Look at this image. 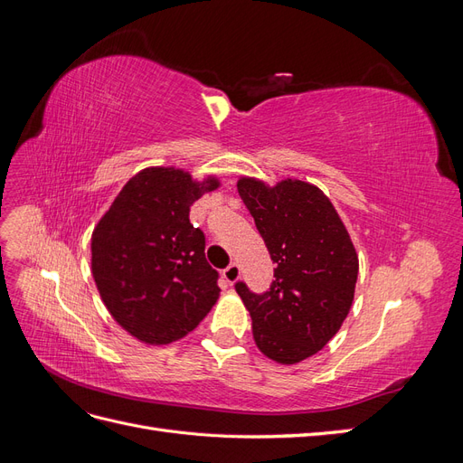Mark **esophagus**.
<instances>
[{
    "label": "esophagus",
    "instance_id": "1",
    "mask_svg": "<svg viewBox=\"0 0 463 463\" xmlns=\"http://www.w3.org/2000/svg\"><path fill=\"white\" fill-rule=\"evenodd\" d=\"M240 274H241V270H240V264H235V262H232L226 270L222 272V276H223V279H226V282L232 286V284H235L237 279H240Z\"/></svg>",
    "mask_w": 463,
    "mask_h": 463
}]
</instances>
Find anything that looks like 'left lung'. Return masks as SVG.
<instances>
[{
  "label": "left lung",
  "instance_id": "left-lung-1",
  "mask_svg": "<svg viewBox=\"0 0 463 463\" xmlns=\"http://www.w3.org/2000/svg\"><path fill=\"white\" fill-rule=\"evenodd\" d=\"M237 191L274 260L264 293L235 289L253 318L260 352L282 365L315 355L340 330L354 303L355 247L328 197L299 179L266 187L241 177Z\"/></svg>",
  "mask_w": 463,
  "mask_h": 463
}]
</instances>
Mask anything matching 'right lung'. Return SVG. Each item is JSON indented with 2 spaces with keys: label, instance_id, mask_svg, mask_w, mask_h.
Segmentation results:
<instances>
[{
  "label": "right lung",
  "instance_id": "add662e5",
  "mask_svg": "<svg viewBox=\"0 0 463 463\" xmlns=\"http://www.w3.org/2000/svg\"><path fill=\"white\" fill-rule=\"evenodd\" d=\"M218 179L203 184L175 167L131 177L92 233V276L108 311L145 344H170L197 328L218 299L204 233L189 210Z\"/></svg>",
  "mask_w": 463,
  "mask_h": 463
}]
</instances>
